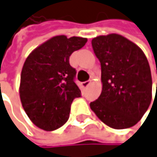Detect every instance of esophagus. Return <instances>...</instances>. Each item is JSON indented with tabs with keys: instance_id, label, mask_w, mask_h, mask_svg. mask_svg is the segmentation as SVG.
Returning <instances> with one entry per match:
<instances>
[{
	"instance_id": "1",
	"label": "esophagus",
	"mask_w": 157,
	"mask_h": 157,
	"mask_svg": "<svg viewBox=\"0 0 157 157\" xmlns=\"http://www.w3.org/2000/svg\"><path fill=\"white\" fill-rule=\"evenodd\" d=\"M90 83H91V81H90V80H89V81H86V82H83V83H82V86H83L84 87H86Z\"/></svg>"
}]
</instances>
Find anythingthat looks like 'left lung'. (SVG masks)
Segmentation results:
<instances>
[{
	"label": "left lung",
	"instance_id": "left-lung-1",
	"mask_svg": "<svg viewBox=\"0 0 157 157\" xmlns=\"http://www.w3.org/2000/svg\"><path fill=\"white\" fill-rule=\"evenodd\" d=\"M91 43L101 63L102 87L90 108L111 128L132 127L141 120L152 101L153 82L147 57L136 44L118 34L96 36Z\"/></svg>",
	"mask_w": 157,
	"mask_h": 157
}]
</instances>
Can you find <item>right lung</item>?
Segmentation results:
<instances>
[{
	"label": "right lung",
	"instance_id": "right-lung-1",
	"mask_svg": "<svg viewBox=\"0 0 157 157\" xmlns=\"http://www.w3.org/2000/svg\"><path fill=\"white\" fill-rule=\"evenodd\" d=\"M87 38L56 36L36 47L26 58L21 75L22 107L38 128L53 131L68 121L71 102L81 96L74 83L75 69L71 55L80 50Z\"/></svg>",
	"mask_w": 157,
	"mask_h": 157
}]
</instances>
